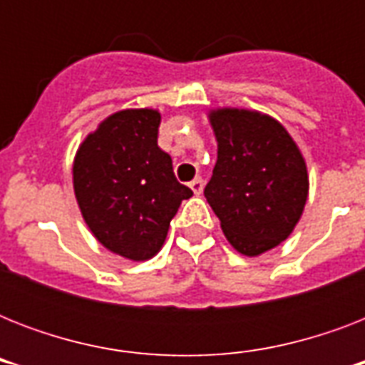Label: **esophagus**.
Returning <instances> with one entry per match:
<instances>
[{
  "mask_svg": "<svg viewBox=\"0 0 365 365\" xmlns=\"http://www.w3.org/2000/svg\"><path fill=\"white\" fill-rule=\"evenodd\" d=\"M189 187L193 189L195 195H200V193H202V189H205V180H202V178H200V176H197L193 180V182L189 183Z\"/></svg>",
  "mask_w": 365,
  "mask_h": 365,
  "instance_id": "1",
  "label": "esophagus"
}]
</instances>
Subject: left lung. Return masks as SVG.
Returning a JSON list of instances; mask_svg holds the SVG:
<instances>
[{
	"label": "left lung",
	"instance_id": "obj_1",
	"mask_svg": "<svg viewBox=\"0 0 365 365\" xmlns=\"http://www.w3.org/2000/svg\"><path fill=\"white\" fill-rule=\"evenodd\" d=\"M217 160L205 197L227 240L259 255L288 239L307 202L305 160L286 128L246 110L210 113Z\"/></svg>",
	"mask_w": 365,
	"mask_h": 365
}]
</instances>
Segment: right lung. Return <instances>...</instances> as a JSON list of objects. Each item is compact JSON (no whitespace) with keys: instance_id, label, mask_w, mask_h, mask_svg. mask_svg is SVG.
Returning a JSON list of instances; mask_svg holds the SVG:
<instances>
[{"instance_id":"right-lung-1","label":"right lung","mask_w":365,"mask_h":365,"mask_svg":"<svg viewBox=\"0 0 365 365\" xmlns=\"http://www.w3.org/2000/svg\"><path fill=\"white\" fill-rule=\"evenodd\" d=\"M160 115L125 110L88 134L73 163V189L88 229L106 248L134 261L153 257L172 217L193 191L174 176L157 145Z\"/></svg>"}]
</instances>
